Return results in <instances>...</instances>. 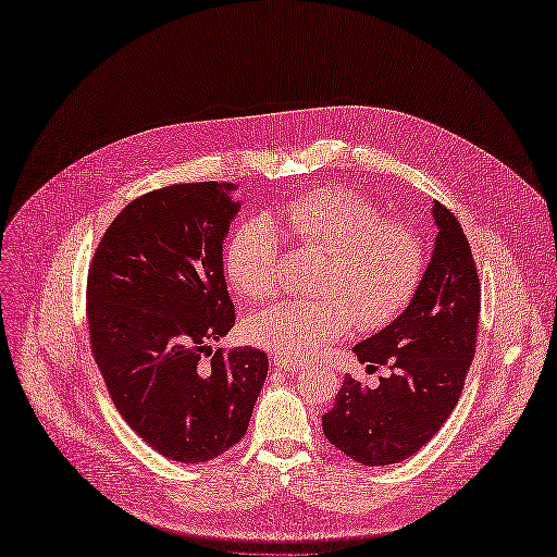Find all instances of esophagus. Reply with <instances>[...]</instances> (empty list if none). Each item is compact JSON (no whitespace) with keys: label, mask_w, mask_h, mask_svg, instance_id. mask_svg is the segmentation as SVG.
I'll return each instance as SVG.
<instances>
[{"label":"esophagus","mask_w":557,"mask_h":557,"mask_svg":"<svg viewBox=\"0 0 557 557\" xmlns=\"http://www.w3.org/2000/svg\"><path fill=\"white\" fill-rule=\"evenodd\" d=\"M272 363L276 369H281L283 373H287V375H297L301 369H304V363H299V361H293V359H285V357H272Z\"/></svg>","instance_id":"34e87169"}]
</instances>
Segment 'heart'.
Wrapping results in <instances>:
<instances>
[{
  "label": "heart",
  "mask_w": 557,
  "mask_h": 557,
  "mask_svg": "<svg viewBox=\"0 0 557 557\" xmlns=\"http://www.w3.org/2000/svg\"><path fill=\"white\" fill-rule=\"evenodd\" d=\"M297 244L327 253L320 297L278 301L246 322V336L278 357L304 361L318 357L361 327L380 330L394 322L414 299L426 276V246L419 230L382 219L380 207L345 186L313 188L276 214ZM227 276L251 301L278 293L283 253L270 219L244 221L225 251Z\"/></svg>",
  "instance_id": "obj_1"
}]
</instances>
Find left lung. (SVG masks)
Returning <instances> with one entry per match:
<instances>
[{
    "label": "left lung",
    "mask_w": 557,
    "mask_h": 557,
    "mask_svg": "<svg viewBox=\"0 0 557 557\" xmlns=\"http://www.w3.org/2000/svg\"><path fill=\"white\" fill-rule=\"evenodd\" d=\"M440 227L426 276L410 306L375 336L355 345L361 363L392 373L375 389L350 375L322 431L361 466H392L424 447L461 398L474 357L482 283L461 223L433 205Z\"/></svg>",
    "instance_id": "1"
}]
</instances>
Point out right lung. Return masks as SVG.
<instances>
[{"mask_svg":"<svg viewBox=\"0 0 557 557\" xmlns=\"http://www.w3.org/2000/svg\"><path fill=\"white\" fill-rule=\"evenodd\" d=\"M235 190H149L110 223L87 274L91 355L114 408L177 463H207L239 443L270 367L258 348L209 345L235 327L223 276Z\"/></svg>","mask_w":557,"mask_h":557,"instance_id":"obj_1","label":"right lung"}]
</instances>
